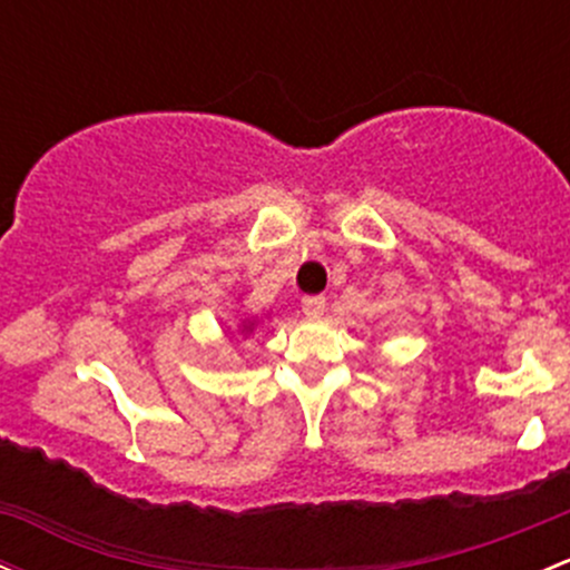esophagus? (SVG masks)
Returning <instances> with one entry per match:
<instances>
[{"mask_svg": "<svg viewBox=\"0 0 570 570\" xmlns=\"http://www.w3.org/2000/svg\"><path fill=\"white\" fill-rule=\"evenodd\" d=\"M324 305H327V299L324 297H305L303 299V314L305 318H318L324 314Z\"/></svg>", "mask_w": 570, "mask_h": 570, "instance_id": "34e87169", "label": "esophagus"}]
</instances>
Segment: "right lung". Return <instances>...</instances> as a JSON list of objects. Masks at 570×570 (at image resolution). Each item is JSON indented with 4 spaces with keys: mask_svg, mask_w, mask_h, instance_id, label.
Wrapping results in <instances>:
<instances>
[{
    "mask_svg": "<svg viewBox=\"0 0 570 570\" xmlns=\"http://www.w3.org/2000/svg\"><path fill=\"white\" fill-rule=\"evenodd\" d=\"M256 324H259V318L256 316H246V318H240V324H237V335L240 337H248L256 330Z\"/></svg>",
    "mask_w": 570,
    "mask_h": 570,
    "instance_id": "1",
    "label": "right lung"
}]
</instances>
